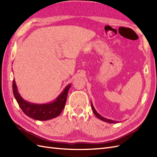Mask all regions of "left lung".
I'll use <instances>...</instances> for the list:
<instances>
[{"label": "left lung", "mask_w": 157, "mask_h": 157, "mask_svg": "<svg viewBox=\"0 0 157 157\" xmlns=\"http://www.w3.org/2000/svg\"><path fill=\"white\" fill-rule=\"evenodd\" d=\"M91 106H92V111H93V112H94V115H96V116L97 117V118H99V119L101 120L102 121L106 122H108V123H112V124H113V123H118V122H121V121H114V120H111V119H108V118L103 117H102L101 115H99V114L96 111V109H95V108H94V105H93V103H92V101H91Z\"/></svg>", "instance_id": "8db88e82"}]
</instances>
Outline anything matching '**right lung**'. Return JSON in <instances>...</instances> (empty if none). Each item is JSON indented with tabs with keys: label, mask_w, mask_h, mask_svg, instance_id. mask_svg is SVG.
Instances as JSON below:
<instances>
[{
	"label": "right lung",
	"mask_w": 157,
	"mask_h": 157,
	"mask_svg": "<svg viewBox=\"0 0 157 157\" xmlns=\"http://www.w3.org/2000/svg\"><path fill=\"white\" fill-rule=\"evenodd\" d=\"M71 84H69L63 89L55 100L46 103H34L27 101L23 99L18 92L15 79L13 80L12 90L19 106L25 115L37 121H48L59 116L65 107L69 90Z\"/></svg>",
	"instance_id": "obj_1"
}]
</instances>
